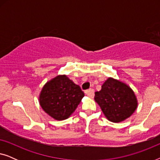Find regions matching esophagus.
Wrapping results in <instances>:
<instances>
[{
    "label": "esophagus",
    "instance_id": "obj_1",
    "mask_svg": "<svg viewBox=\"0 0 160 160\" xmlns=\"http://www.w3.org/2000/svg\"><path fill=\"white\" fill-rule=\"evenodd\" d=\"M85 93L87 96L90 98H93L94 97V89H89L88 90L85 91Z\"/></svg>",
    "mask_w": 160,
    "mask_h": 160
}]
</instances>
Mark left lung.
<instances>
[{"label": "left lung", "mask_w": 160, "mask_h": 160, "mask_svg": "<svg viewBox=\"0 0 160 160\" xmlns=\"http://www.w3.org/2000/svg\"><path fill=\"white\" fill-rule=\"evenodd\" d=\"M95 100L109 121L118 123L128 119L135 112L138 100L134 92L125 83L108 78L96 92Z\"/></svg>", "instance_id": "8db88e82"}]
</instances>
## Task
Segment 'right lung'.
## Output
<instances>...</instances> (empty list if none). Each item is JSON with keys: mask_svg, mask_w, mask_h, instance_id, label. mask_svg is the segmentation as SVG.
<instances>
[{"mask_svg": "<svg viewBox=\"0 0 160 160\" xmlns=\"http://www.w3.org/2000/svg\"><path fill=\"white\" fill-rule=\"evenodd\" d=\"M84 96L78 85L66 75H59L43 87L39 103L48 115L61 121L68 119L75 111Z\"/></svg>", "mask_w": 160, "mask_h": 160, "instance_id": "add662e5", "label": "right lung"}]
</instances>
